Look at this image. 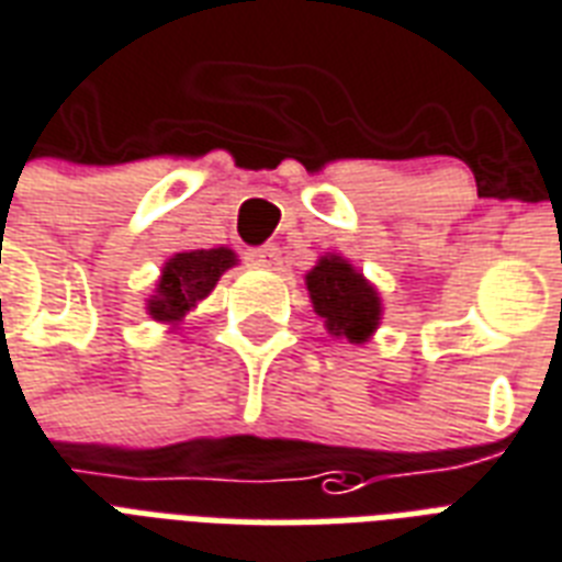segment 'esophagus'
<instances>
[{"instance_id":"1","label":"esophagus","mask_w":562,"mask_h":562,"mask_svg":"<svg viewBox=\"0 0 562 562\" xmlns=\"http://www.w3.org/2000/svg\"><path fill=\"white\" fill-rule=\"evenodd\" d=\"M246 258L255 263V267H267V269H276L281 263V251L276 246H260V249H249L246 251Z\"/></svg>"}]
</instances>
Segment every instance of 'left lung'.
<instances>
[{"label":"left lung","instance_id":"obj_1","mask_svg":"<svg viewBox=\"0 0 562 562\" xmlns=\"http://www.w3.org/2000/svg\"><path fill=\"white\" fill-rule=\"evenodd\" d=\"M313 311L325 319V328L349 342H367L381 319L375 286L351 269L349 260L322 258L307 272Z\"/></svg>","mask_w":562,"mask_h":562}]
</instances>
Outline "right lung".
Here are the masks:
<instances>
[{
    "label": "right lung",
    "mask_w": 562,
    "mask_h": 562,
    "mask_svg": "<svg viewBox=\"0 0 562 562\" xmlns=\"http://www.w3.org/2000/svg\"><path fill=\"white\" fill-rule=\"evenodd\" d=\"M234 267V251L199 249L169 258L160 276L158 295H151L149 313L160 322H178L195 302L211 293L220 276Z\"/></svg>",
    "instance_id": "obj_1"
}]
</instances>
